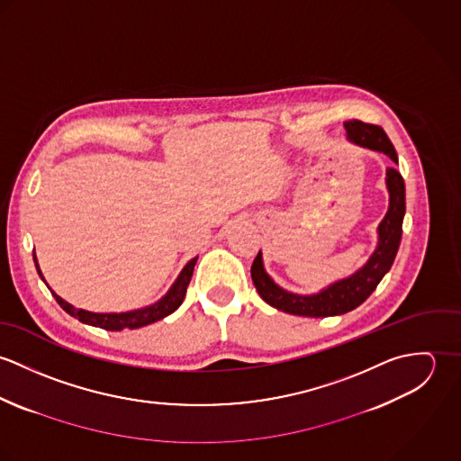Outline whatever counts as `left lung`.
Listing matches in <instances>:
<instances>
[{
  "mask_svg": "<svg viewBox=\"0 0 461 461\" xmlns=\"http://www.w3.org/2000/svg\"><path fill=\"white\" fill-rule=\"evenodd\" d=\"M348 140L358 147L384 152L397 163L394 145L380 126L366 124L360 121L344 122ZM387 190H389V209L378 225V245L367 263L353 275L340 278L329 287L314 294H296L285 291L266 273L263 254L259 252L252 264V280L264 302L282 312L305 316V318H329L346 314L364 303L376 289L380 280L391 269L402 234V218L406 211L404 203V181L401 174L389 167L387 168Z\"/></svg>",
  "mask_w": 461,
  "mask_h": 461,
  "instance_id": "1",
  "label": "left lung"
}]
</instances>
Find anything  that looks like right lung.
<instances>
[{"instance_id":"obj_1","label":"right lung","mask_w":461,"mask_h":461,"mask_svg":"<svg viewBox=\"0 0 461 461\" xmlns=\"http://www.w3.org/2000/svg\"><path fill=\"white\" fill-rule=\"evenodd\" d=\"M198 258H194L190 263L186 264L183 267V271L179 273V276L176 278V282L172 284V287L167 291V294L158 300L156 303L149 305V307H143V309H136V311H130V312H90V311H83V309H76L74 305H70L68 302H66L64 298H60L46 282L42 271H41V266L37 263V258L33 254V261H35V267L41 275V278L46 282V285L51 289L55 300L59 302V305L66 311L67 314H70L72 318L79 320L81 323L85 325H92V327H99V329L104 330H124V329H141V327H147L150 323H156L163 318H167L168 314L176 312L179 309V305L183 303L185 296H186V289H188V284L192 280V275H194V267L197 264Z\"/></svg>"}]
</instances>
